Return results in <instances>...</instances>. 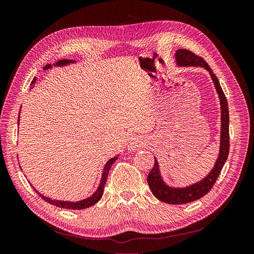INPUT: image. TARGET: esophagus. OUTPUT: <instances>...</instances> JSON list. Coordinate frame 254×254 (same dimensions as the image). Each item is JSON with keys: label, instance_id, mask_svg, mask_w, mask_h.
I'll use <instances>...</instances> for the list:
<instances>
[{"label": "esophagus", "instance_id": "1", "mask_svg": "<svg viewBox=\"0 0 254 254\" xmlns=\"http://www.w3.org/2000/svg\"><path fill=\"white\" fill-rule=\"evenodd\" d=\"M144 146V141L140 136H132L128 142V149L130 151H134L139 148H142Z\"/></svg>", "mask_w": 254, "mask_h": 254}]
</instances>
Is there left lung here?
<instances>
[{"instance_id": "left-lung-1", "label": "left lung", "mask_w": 254, "mask_h": 254, "mask_svg": "<svg viewBox=\"0 0 254 254\" xmlns=\"http://www.w3.org/2000/svg\"><path fill=\"white\" fill-rule=\"evenodd\" d=\"M175 57L177 60L178 66H201L204 67L206 71H209L211 78L214 82L215 89L219 96L220 109H221V130H220V146H219V155L215 162L213 170L209 173L205 178L197 183L191 184L186 188H172L165 184L162 177H161L158 161L155 158V165L147 176L148 186L152 191L153 196L158 198L159 200L170 203V204H183L195 201L197 199H200L206 195L214 183L216 182L218 176L222 170L226 160L229 155L230 141H229V109L227 98L222 91L220 83L216 77V75L213 73L211 67L209 66L203 58L197 56L196 54L189 50H177L175 53Z\"/></svg>"}]
</instances>
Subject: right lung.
Listing matches in <instances>:
<instances>
[{"mask_svg": "<svg viewBox=\"0 0 254 254\" xmlns=\"http://www.w3.org/2000/svg\"><path fill=\"white\" fill-rule=\"evenodd\" d=\"M75 61L74 60H67V59H64V60H59L57 61V63L55 64V65L57 66H64V65H66L68 64H74ZM52 65L51 64H47L44 67L43 70H48V68H51ZM36 82V77L33 79L32 81V86ZM20 120V114H19V119L18 121ZM118 159V157H114V158H111L108 162L106 163L105 167H104V171H103V175H102V179H101V183H99V186L96 190L95 193L90 196L89 198L87 199H83V200H80V201H76V202H72V201H61V200H55V199H51L47 196H43L42 194H40L39 191L36 190V189L34 188V190H36V193L39 195L43 200H45L47 202L53 204V205H56V206H59V207H63V209H67V210H82V209H87V207H90L93 204H95L97 201H99V199L102 198L103 196V193H104V189H105V184H106V181H107V177H108V174H109V171L111 168V165L115 162V160Z\"/></svg>", "mask_w": 254, "mask_h": 254, "instance_id": "add662e5", "label": "right lung"}]
</instances>
